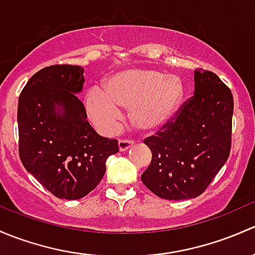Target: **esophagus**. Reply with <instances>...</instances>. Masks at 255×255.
<instances>
[{
	"mask_svg": "<svg viewBox=\"0 0 255 255\" xmlns=\"http://www.w3.org/2000/svg\"><path fill=\"white\" fill-rule=\"evenodd\" d=\"M118 145H119L120 151L124 152V151H127V149H128L131 146L133 145V141L132 140H127V138H122V140H119Z\"/></svg>",
	"mask_w": 255,
	"mask_h": 255,
	"instance_id": "esophagus-1",
	"label": "esophagus"
}]
</instances>
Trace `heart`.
<instances>
[{
	"label": "heart",
	"mask_w": 255,
	"mask_h": 255,
	"mask_svg": "<svg viewBox=\"0 0 255 255\" xmlns=\"http://www.w3.org/2000/svg\"><path fill=\"white\" fill-rule=\"evenodd\" d=\"M184 94V85L175 75L156 69H128L113 73L103 92L92 89L85 101L89 119L103 131H112L128 109L131 124L145 132L154 131L175 114Z\"/></svg>",
	"instance_id": "1"
}]
</instances>
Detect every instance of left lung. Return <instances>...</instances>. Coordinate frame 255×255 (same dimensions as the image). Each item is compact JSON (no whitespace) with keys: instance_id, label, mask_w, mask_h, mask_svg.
Masks as SVG:
<instances>
[{"instance_id":"left-lung-1","label":"left lung","mask_w":255,"mask_h":255,"mask_svg":"<svg viewBox=\"0 0 255 255\" xmlns=\"http://www.w3.org/2000/svg\"><path fill=\"white\" fill-rule=\"evenodd\" d=\"M194 94L156 135L143 140L152 152L142 183L166 200L196 198L227 161L232 138L233 96L214 72L196 69Z\"/></svg>"}]
</instances>
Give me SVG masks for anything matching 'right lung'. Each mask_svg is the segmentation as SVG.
<instances>
[{"mask_svg":"<svg viewBox=\"0 0 255 255\" xmlns=\"http://www.w3.org/2000/svg\"><path fill=\"white\" fill-rule=\"evenodd\" d=\"M83 69L52 65L34 73L18 99L19 157L25 169L52 195L76 200L91 193L106 173L118 140L103 137L87 122L76 96Z\"/></svg>","mask_w":255,"mask_h":255,"instance_id":"right-lung-1","label":"right lung"}]
</instances>
